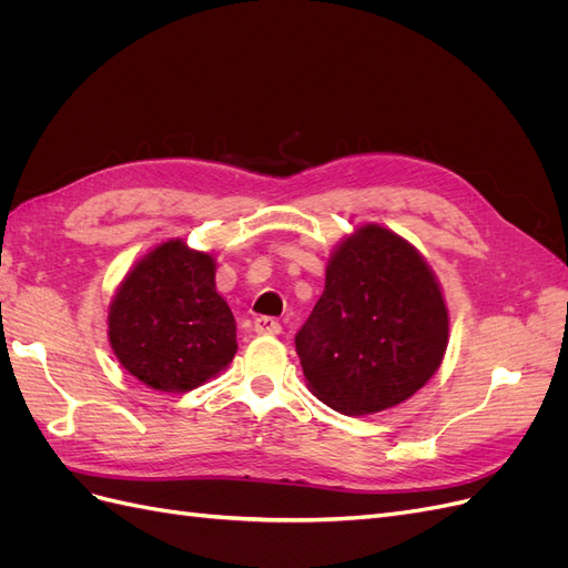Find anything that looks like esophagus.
Masks as SVG:
<instances>
[{
  "mask_svg": "<svg viewBox=\"0 0 568 568\" xmlns=\"http://www.w3.org/2000/svg\"><path fill=\"white\" fill-rule=\"evenodd\" d=\"M253 326H255V332L257 334H280L282 332V324H280V320H274V317H255V322H253Z\"/></svg>",
  "mask_w": 568,
  "mask_h": 568,
  "instance_id": "1",
  "label": "esophagus"
}]
</instances>
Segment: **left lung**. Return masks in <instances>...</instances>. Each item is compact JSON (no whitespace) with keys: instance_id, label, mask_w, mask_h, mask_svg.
<instances>
[{"instance_id":"obj_1","label":"left lung","mask_w":568,"mask_h":568,"mask_svg":"<svg viewBox=\"0 0 568 568\" xmlns=\"http://www.w3.org/2000/svg\"><path fill=\"white\" fill-rule=\"evenodd\" d=\"M448 329V307L419 251L386 227L365 225L332 253L296 353L317 400L343 415H372L432 379Z\"/></svg>"}]
</instances>
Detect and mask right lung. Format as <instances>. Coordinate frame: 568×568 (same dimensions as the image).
Wrapping results in <instances>:
<instances>
[{
  "label": "right lung",
  "mask_w": 568,
  "mask_h": 568,
  "mask_svg": "<svg viewBox=\"0 0 568 568\" xmlns=\"http://www.w3.org/2000/svg\"><path fill=\"white\" fill-rule=\"evenodd\" d=\"M109 341L120 365L165 393H186L225 369L236 322L215 291L213 255L180 239L149 251L115 291Z\"/></svg>",
  "instance_id": "1"
}]
</instances>
